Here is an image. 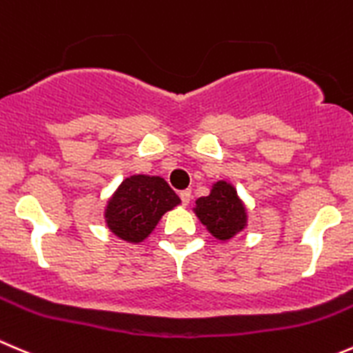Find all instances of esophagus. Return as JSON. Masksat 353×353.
<instances>
[{"mask_svg":"<svg viewBox=\"0 0 353 353\" xmlns=\"http://www.w3.org/2000/svg\"><path fill=\"white\" fill-rule=\"evenodd\" d=\"M179 196H181V201H183V205H184V207H186V205L190 203V200H191V191L190 190L181 191Z\"/></svg>","mask_w":353,"mask_h":353,"instance_id":"34e87169","label":"esophagus"}]
</instances>
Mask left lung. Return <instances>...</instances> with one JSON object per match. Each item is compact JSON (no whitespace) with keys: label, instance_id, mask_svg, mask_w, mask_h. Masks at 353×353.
Listing matches in <instances>:
<instances>
[{"label":"left lung","instance_id":"obj_1","mask_svg":"<svg viewBox=\"0 0 353 353\" xmlns=\"http://www.w3.org/2000/svg\"><path fill=\"white\" fill-rule=\"evenodd\" d=\"M193 212L198 221L219 241H231L248 225L246 205L228 181H215L207 196L194 201Z\"/></svg>","mask_w":353,"mask_h":353}]
</instances>
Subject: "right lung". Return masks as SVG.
<instances>
[{"label":"right lung","instance_id":"obj_1","mask_svg":"<svg viewBox=\"0 0 353 353\" xmlns=\"http://www.w3.org/2000/svg\"><path fill=\"white\" fill-rule=\"evenodd\" d=\"M181 205L179 196L160 176L134 174L122 181L105 205V224L117 238L139 245L163 214Z\"/></svg>","mask_w":353,"mask_h":353}]
</instances>
